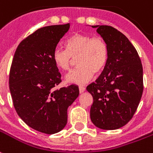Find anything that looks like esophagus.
I'll return each instance as SVG.
<instances>
[{"instance_id":"obj_1","label":"esophagus","mask_w":153,"mask_h":153,"mask_svg":"<svg viewBox=\"0 0 153 153\" xmlns=\"http://www.w3.org/2000/svg\"><path fill=\"white\" fill-rule=\"evenodd\" d=\"M79 93H84L85 91V87H84V86H79Z\"/></svg>"}]
</instances>
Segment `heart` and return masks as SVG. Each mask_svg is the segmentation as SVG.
I'll list each match as a JSON object with an SVG mask.
<instances>
[{
  "label": "heart",
  "instance_id": "heart-1",
  "mask_svg": "<svg viewBox=\"0 0 153 153\" xmlns=\"http://www.w3.org/2000/svg\"><path fill=\"white\" fill-rule=\"evenodd\" d=\"M65 45V50L55 49L52 58L55 67L62 71L69 70L74 59H77L78 67L66 74V83L86 84L94 74L101 73L106 67L109 49L102 37L76 33L66 39Z\"/></svg>",
  "mask_w": 153,
  "mask_h": 153
}]
</instances>
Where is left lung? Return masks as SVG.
Wrapping results in <instances>:
<instances>
[{
  "label": "left lung",
  "mask_w": 153,
  "mask_h": 153,
  "mask_svg": "<svg viewBox=\"0 0 153 153\" xmlns=\"http://www.w3.org/2000/svg\"><path fill=\"white\" fill-rule=\"evenodd\" d=\"M92 27L107 42L109 56L100 76L86 88L94 99L90 118L99 128L114 130L127 124L137 108L143 91V65L123 33L108 25Z\"/></svg>",
  "instance_id": "8db88e82"
}]
</instances>
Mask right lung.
Segmentation results:
<instances>
[{"instance_id": "add662e5", "label": "right lung", "mask_w": 153, "mask_h": 153, "mask_svg": "<svg viewBox=\"0 0 153 153\" xmlns=\"http://www.w3.org/2000/svg\"><path fill=\"white\" fill-rule=\"evenodd\" d=\"M69 26H45L23 39L10 70V91L17 114L29 127L46 134L65 127L67 109L79 94L75 84L56 88L61 74L52 55Z\"/></svg>"}]
</instances>
